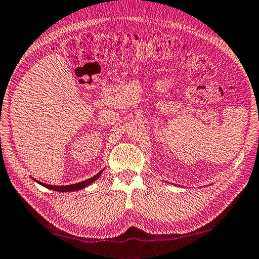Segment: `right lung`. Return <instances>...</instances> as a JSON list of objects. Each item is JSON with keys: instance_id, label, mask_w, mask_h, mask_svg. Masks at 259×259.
Wrapping results in <instances>:
<instances>
[{"instance_id": "1", "label": "right lung", "mask_w": 259, "mask_h": 259, "mask_svg": "<svg viewBox=\"0 0 259 259\" xmlns=\"http://www.w3.org/2000/svg\"><path fill=\"white\" fill-rule=\"evenodd\" d=\"M103 171V169L101 170V171H99V173L97 174V175H94L93 178H91V179H89V180H86V181H83V182H80V183H75V184H70V185H50V184H45V183H42V182H39V181H36V182H37L38 184H40V185H43V187H45V188H48V189H50V190H54V191H59V192H71V191H78V190H81V189H84V188H86V187H89L90 184H92L94 181H97L99 178H100V175H101V173Z\"/></svg>"}]
</instances>
